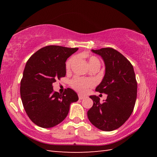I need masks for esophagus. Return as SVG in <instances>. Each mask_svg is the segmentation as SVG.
<instances>
[{
	"label": "esophagus",
	"instance_id": "esophagus-1",
	"mask_svg": "<svg viewBox=\"0 0 157 157\" xmlns=\"http://www.w3.org/2000/svg\"><path fill=\"white\" fill-rule=\"evenodd\" d=\"M78 97H79V100H82V99H84V98H86V96H84V95H82L81 94H79L78 95Z\"/></svg>",
	"mask_w": 157,
	"mask_h": 157
}]
</instances>
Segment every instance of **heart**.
I'll list each match as a JSON object with an SVG mask.
<instances>
[{"instance_id": "1", "label": "heart", "mask_w": 157, "mask_h": 157, "mask_svg": "<svg viewBox=\"0 0 157 157\" xmlns=\"http://www.w3.org/2000/svg\"><path fill=\"white\" fill-rule=\"evenodd\" d=\"M75 60V57H71L67 60L66 63V68L68 70L70 69L71 65ZM96 62H100L97 57L94 56H91L89 58V65H91ZM70 84L71 87L74 89L75 91H78L82 94H85L87 92L88 89L91 88L94 85V82L92 79H84L79 78V77H75L70 81Z\"/></svg>"}]
</instances>
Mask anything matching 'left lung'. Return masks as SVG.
Masks as SVG:
<instances>
[{"label":"left lung","mask_w":157,"mask_h":157,"mask_svg":"<svg viewBox=\"0 0 157 157\" xmlns=\"http://www.w3.org/2000/svg\"><path fill=\"white\" fill-rule=\"evenodd\" d=\"M102 58L105 74L95 89L107 94L102 103L100 98L91 95L94 105L87 112L89 121L106 132L118 129L125 123L134 110L137 96V82L134 68L129 61L112 48L91 50Z\"/></svg>","instance_id":"obj_1"}]
</instances>
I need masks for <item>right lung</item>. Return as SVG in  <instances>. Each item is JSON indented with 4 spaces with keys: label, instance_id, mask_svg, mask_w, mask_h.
<instances>
[{
    "label": "right lung",
    "instance_id": "right-lung-1",
    "mask_svg": "<svg viewBox=\"0 0 157 157\" xmlns=\"http://www.w3.org/2000/svg\"><path fill=\"white\" fill-rule=\"evenodd\" d=\"M78 48L48 46L34 53L26 63L20 94L26 113L33 123L50 128L64 120L70 105L78 100L73 89L63 94L53 91L52 83L66 75V61Z\"/></svg>",
    "mask_w": 157,
    "mask_h": 157
}]
</instances>
